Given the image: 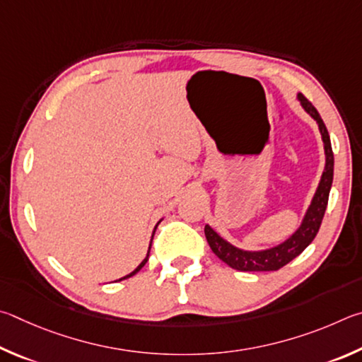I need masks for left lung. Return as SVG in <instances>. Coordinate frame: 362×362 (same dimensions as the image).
<instances>
[{
    "label": "left lung",
    "mask_w": 362,
    "mask_h": 362,
    "mask_svg": "<svg viewBox=\"0 0 362 362\" xmlns=\"http://www.w3.org/2000/svg\"><path fill=\"white\" fill-rule=\"evenodd\" d=\"M297 100L300 101V106L303 107L310 117H312L321 133L322 146H325V171H322L320 185L316 187V192L313 195L312 202L307 208L305 214H303L302 223L297 229L293 232V235H289L284 242L278 243L272 248L267 250H259V251H248L242 250L238 246L232 245L223 238L219 233L213 229L211 226H205V235L208 240V245L213 250L221 261L226 262L229 267L240 270V272H274L281 269L283 265L293 261L300 252L307 248V246L313 242L316 233L320 230L322 216H325L329 192L332 187V177H334V154H332V146L331 138L325 122L320 116V112L316 111V107L310 103V101L303 97L302 93H297Z\"/></svg>",
    "instance_id": "1"
}]
</instances>
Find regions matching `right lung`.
Returning a JSON list of instances; mask_svg holds the SVG:
<instances>
[{
    "label": "right lung",
    "instance_id": "right-lung-1",
    "mask_svg": "<svg viewBox=\"0 0 362 362\" xmlns=\"http://www.w3.org/2000/svg\"><path fill=\"white\" fill-rule=\"evenodd\" d=\"M162 221V219H160ZM160 221H158V223L156 224V227H154V232H156V229H157V226L158 224H160ZM154 232H152V237H151V242H149V248H148V255H146V257L143 259V261H141V264H139L138 265V267L135 269V270H133V272H130V274L129 275H125V276H122V278H119V280H116V281H122V280H127V278H130V276H133V275H135V274H138V272L139 270H141L143 267H144V264L146 262H148V259H149V251H151V245H152V238H154Z\"/></svg>",
    "mask_w": 362,
    "mask_h": 362
}]
</instances>
